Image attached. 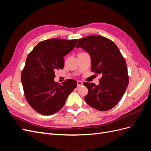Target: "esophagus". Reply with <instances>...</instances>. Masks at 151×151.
I'll return each instance as SVG.
<instances>
[{"mask_svg":"<svg viewBox=\"0 0 151 151\" xmlns=\"http://www.w3.org/2000/svg\"><path fill=\"white\" fill-rule=\"evenodd\" d=\"M81 86H83V83H82V82L80 81H77V86L79 88V87H81Z\"/></svg>","mask_w":151,"mask_h":151,"instance_id":"34e87169","label":"esophagus"}]
</instances>
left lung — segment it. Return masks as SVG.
Returning <instances> with one entry per match:
<instances>
[{
	"label": "left lung",
	"mask_w": 151,
	"mask_h": 151,
	"mask_svg": "<svg viewBox=\"0 0 151 151\" xmlns=\"http://www.w3.org/2000/svg\"><path fill=\"white\" fill-rule=\"evenodd\" d=\"M79 47L90 55L91 71L102 76L97 86L83 83L88 89L85 101L99 111H108L120 101L129 85L124 57L113 42L99 35L80 38L76 46Z\"/></svg>",
	"instance_id": "obj_1"
}]
</instances>
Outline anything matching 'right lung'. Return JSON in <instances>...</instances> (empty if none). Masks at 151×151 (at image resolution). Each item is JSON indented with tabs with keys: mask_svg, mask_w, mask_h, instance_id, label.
<instances>
[{
	"mask_svg": "<svg viewBox=\"0 0 151 151\" xmlns=\"http://www.w3.org/2000/svg\"><path fill=\"white\" fill-rule=\"evenodd\" d=\"M77 40H44L27 57L21 82L26 101L40 114L50 115L60 110L68 96L76 88L74 79H67L62 85L53 79L55 72L64 66L63 57L76 47Z\"/></svg>",
	"mask_w": 151,
	"mask_h": 151,
	"instance_id": "obj_1",
	"label": "right lung"
}]
</instances>
